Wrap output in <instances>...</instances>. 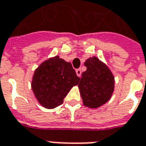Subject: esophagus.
<instances>
[{
    "label": "esophagus",
    "instance_id": "1",
    "mask_svg": "<svg viewBox=\"0 0 146 146\" xmlns=\"http://www.w3.org/2000/svg\"><path fill=\"white\" fill-rule=\"evenodd\" d=\"M76 73L77 76H79V77H80V76H81V70H80V69H77V70H76Z\"/></svg>",
    "mask_w": 146,
    "mask_h": 146
}]
</instances>
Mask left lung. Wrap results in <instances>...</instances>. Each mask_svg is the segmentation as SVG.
Segmentation results:
<instances>
[{
	"label": "left lung",
	"instance_id": "left-lung-1",
	"mask_svg": "<svg viewBox=\"0 0 146 146\" xmlns=\"http://www.w3.org/2000/svg\"><path fill=\"white\" fill-rule=\"evenodd\" d=\"M84 66L87 70L83 72L78 84L83 104L90 109H97L112 97L114 76L110 68L95 56L88 58Z\"/></svg>",
	"mask_w": 146,
	"mask_h": 146
}]
</instances>
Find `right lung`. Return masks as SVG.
<instances>
[{
  "label": "right lung",
  "mask_w": 146,
  "mask_h": 146,
  "mask_svg": "<svg viewBox=\"0 0 146 146\" xmlns=\"http://www.w3.org/2000/svg\"><path fill=\"white\" fill-rule=\"evenodd\" d=\"M79 80L72 64L56 55L44 61L35 70L31 88L39 103L51 110L62 104Z\"/></svg>",
  "instance_id": "right-lung-1"
}]
</instances>
